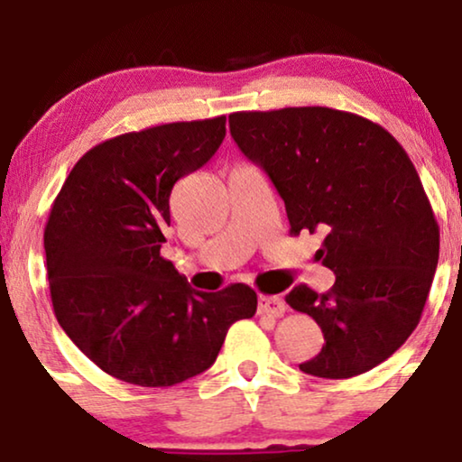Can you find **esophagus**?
Instances as JSON below:
<instances>
[{
  "label": "esophagus",
  "mask_w": 462,
  "mask_h": 462,
  "mask_svg": "<svg viewBox=\"0 0 462 462\" xmlns=\"http://www.w3.org/2000/svg\"><path fill=\"white\" fill-rule=\"evenodd\" d=\"M284 309L286 304L280 295H261V298H258V312H261V315L282 317Z\"/></svg>",
  "instance_id": "34e87169"
}]
</instances>
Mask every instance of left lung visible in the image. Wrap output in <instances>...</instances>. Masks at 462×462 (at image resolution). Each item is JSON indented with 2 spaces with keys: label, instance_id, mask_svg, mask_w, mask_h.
<instances>
[{
  "label": "left lung",
  "instance_id": "obj_1",
  "mask_svg": "<svg viewBox=\"0 0 462 462\" xmlns=\"http://www.w3.org/2000/svg\"><path fill=\"white\" fill-rule=\"evenodd\" d=\"M230 132L278 189L291 235H326L317 258L334 286L286 295L323 332L300 369L341 380L384 363L421 319L439 263V224L404 147L383 125L323 106L232 113Z\"/></svg>",
  "mask_w": 462,
  "mask_h": 462
}]
</instances>
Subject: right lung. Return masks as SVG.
Here are the masks:
<instances>
[{"instance_id":"1","label":"right lung","mask_w":462,"mask_h":462,"mask_svg":"<svg viewBox=\"0 0 462 462\" xmlns=\"http://www.w3.org/2000/svg\"><path fill=\"white\" fill-rule=\"evenodd\" d=\"M226 116L128 132L71 169L45 226L47 280L67 337L99 369L136 386H173L217 360L256 291H195L161 256L173 184L204 167Z\"/></svg>"}]
</instances>
